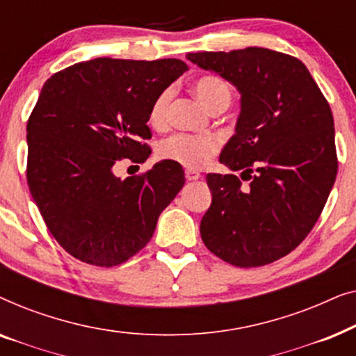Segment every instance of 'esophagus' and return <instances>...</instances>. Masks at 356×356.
I'll use <instances>...</instances> for the list:
<instances>
[{
	"label": "esophagus",
	"instance_id": "obj_1",
	"mask_svg": "<svg viewBox=\"0 0 356 356\" xmlns=\"http://www.w3.org/2000/svg\"><path fill=\"white\" fill-rule=\"evenodd\" d=\"M184 177H186L188 181H196V179L201 178V173L196 172V170H186V172H184Z\"/></svg>",
	"mask_w": 356,
	"mask_h": 356
}]
</instances>
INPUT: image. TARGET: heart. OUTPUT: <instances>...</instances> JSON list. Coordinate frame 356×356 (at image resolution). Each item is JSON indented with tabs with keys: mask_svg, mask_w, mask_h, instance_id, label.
Returning a JSON list of instances; mask_svg holds the SVG:
<instances>
[{
	"mask_svg": "<svg viewBox=\"0 0 356 356\" xmlns=\"http://www.w3.org/2000/svg\"><path fill=\"white\" fill-rule=\"evenodd\" d=\"M193 92L209 110L222 105H230L232 92L218 76H202L193 84ZM172 100V92L165 89L155 97L149 108V124L154 128H163L167 124L168 105ZM220 149V139L212 134H188L178 133L162 140L159 145L160 159L172 160L188 168H201L209 163Z\"/></svg>",
	"mask_w": 356,
	"mask_h": 356,
	"instance_id": "heart-1",
	"label": "heart"
}]
</instances>
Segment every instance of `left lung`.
I'll return each mask as SVG.
<instances>
[{"label":"left lung","mask_w":356,"mask_h":356,"mask_svg":"<svg viewBox=\"0 0 356 356\" xmlns=\"http://www.w3.org/2000/svg\"><path fill=\"white\" fill-rule=\"evenodd\" d=\"M241 94L235 134L209 173L212 204L201 220L207 250L236 267L270 264L313 230L337 177L332 111L298 58L267 48L188 53Z\"/></svg>","instance_id":"obj_1"}]
</instances>
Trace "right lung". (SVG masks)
<instances>
[{
    "label": "right lung",
    "instance_id": "add662e5",
    "mask_svg": "<svg viewBox=\"0 0 356 356\" xmlns=\"http://www.w3.org/2000/svg\"><path fill=\"white\" fill-rule=\"evenodd\" d=\"M188 70L175 58L76 63L42 87L27 121V183L55 240L76 259L111 267L150 241L184 184L181 165L121 179V159L145 162L155 97Z\"/></svg>",
    "mask_w": 356,
    "mask_h": 356
}]
</instances>
